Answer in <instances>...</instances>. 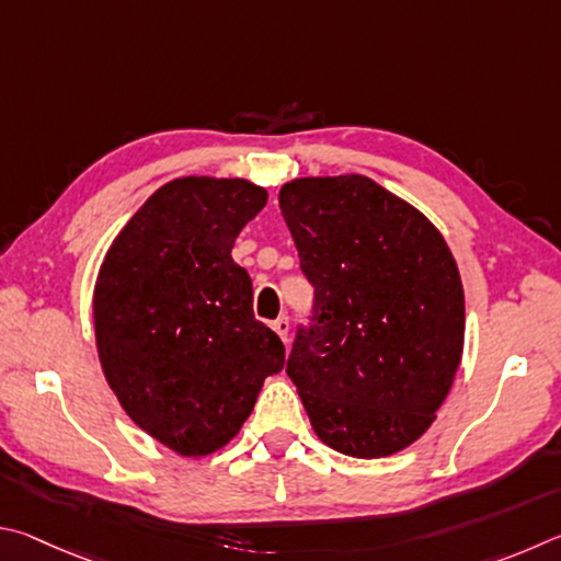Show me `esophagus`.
I'll return each instance as SVG.
<instances>
[{
	"mask_svg": "<svg viewBox=\"0 0 561 561\" xmlns=\"http://www.w3.org/2000/svg\"><path fill=\"white\" fill-rule=\"evenodd\" d=\"M273 332H275V335H278L283 342H286L288 340V332H290V320L286 318V316H283V318H278V320H275L273 322Z\"/></svg>",
	"mask_w": 561,
	"mask_h": 561,
	"instance_id": "obj_1",
	"label": "esophagus"
}]
</instances>
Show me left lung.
Here are the masks:
<instances>
[{
  "label": "left lung",
  "mask_w": 561,
  "mask_h": 561,
  "mask_svg": "<svg viewBox=\"0 0 561 561\" xmlns=\"http://www.w3.org/2000/svg\"><path fill=\"white\" fill-rule=\"evenodd\" d=\"M280 211L316 288L288 357L310 426L352 458H385L436 421L463 357L454 253L416 206L365 174L298 176Z\"/></svg>",
  "instance_id": "left-lung-1"
}]
</instances>
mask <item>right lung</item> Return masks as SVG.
<instances>
[{"label": "right lung", "mask_w": 561, "mask_h": 561, "mask_svg": "<svg viewBox=\"0 0 561 561\" xmlns=\"http://www.w3.org/2000/svg\"><path fill=\"white\" fill-rule=\"evenodd\" d=\"M265 202L268 192L241 176H176L133 214L98 271L93 330L107 387L176 456L221 450L265 377L286 365L231 259Z\"/></svg>", "instance_id": "add662e5"}]
</instances>
